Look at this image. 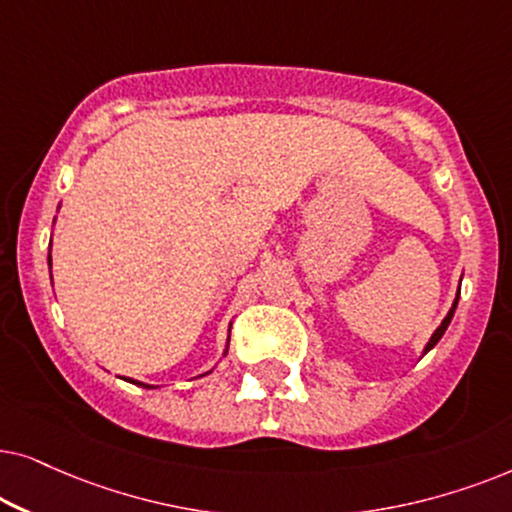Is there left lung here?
<instances>
[{
  "label": "left lung",
  "mask_w": 512,
  "mask_h": 512,
  "mask_svg": "<svg viewBox=\"0 0 512 512\" xmlns=\"http://www.w3.org/2000/svg\"><path fill=\"white\" fill-rule=\"evenodd\" d=\"M456 304H459V292H456V299H454L452 309H449V313H447V316H445V320H442V323H440V327H438V330H435V332H433L431 342H428V344H426V349H424V353H428V351H431V349H433V346L440 342V337H442V335H445L447 325H449V323H452V316H454V309H456Z\"/></svg>",
  "instance_id": "obj_1"
}]
</instances>
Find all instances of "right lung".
Masks as SVG:
<instances>
[{
  "instance_id": "right-lung-1",
  "label": "right lung",
  "mask_w": 512,
  "mask_h": 512,
  "mask_svg": "<svg viewBox=\"0 0 512 512\" xmlns=\"http://www.w3.org/2000/svg\"><path fill=\"white\" fill-rule=\"evenodd\" d=\"M49 264H51V255H49ZM128 381H133V379H128ZM133 384H138V381H133ZM145 386V384H142ZM147 388H154V386H147Z\"/></svg>"
}]
</instances>
